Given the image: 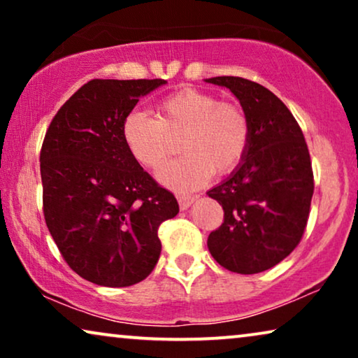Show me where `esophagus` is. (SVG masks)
Masks as SVG:
<instances>
[{
	"mask_svg": "<svg viewBox=\"0 0 358 358\" xmlns=\"http://www.w3.org/2000/svg\"><path fill=\"white\" fill-rule=\"evenodd\" d=\"M178 202H179L180 210H187L190 205L195 202V197H192V195H179Z\"/></svg>",
	"mask_w": 358,
	"mask_h": 358,
	"instance_id": "esophagus-1",
	"label": "esophagus"
}]
</instances>
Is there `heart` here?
<instances>
[{"label": "heart", "instance_id": "1", "mask_svg": "<svg viewBox=\"0 0 358 358\" xmlns=\"http://www.w3.org/2000/svg\"><path fill=\"white\" fill-rule=\"evenodd\" d=\"M182 158L164 166L158 179L176 190H192L217 174L241 164L251 141V124L241 107L220 102L199 90L174 92L156 107V119L131 110L122 122V140L140 166L158 169L173 153V140L182 136Z\"/></svg>", "mask_w": 358, "mask_h": 358}]
</instances>
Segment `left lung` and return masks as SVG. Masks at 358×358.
Returning <instances> with one entry per match:
<instances>
[{"instance_id": "obj_1", "label": "left lung", "mask_w": 358, "mask_h": 358, "mask_svg": "<svg viewBox=\"0 0 358 358\" xmlns=\"http://www.w3.org/2000/svg\"><path fill=\"white\" fill-rule=\"evenodd\" d=\"M205 81L228 87L251 124L241 164L207 192L224 212L208 251L231 272H264L283 261L305 231L315 190L310 151L295 117L267 87L238 76Z\"/></svg>"}]
</instances>
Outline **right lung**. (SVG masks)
I'll return each instance as SVG.
<instances>
[{
  "instance_id": "obj_1",
  "label": "right lung",
  "mask_w": 358,
  "mask_h": 358,
  "mask_svg": "<svg viewBox=\"0 0 358 358\" xmlns=\"http://www.w3.org/2000/svg\"><path fill=\"white\" fill-rule=\"evenodd\" d=\"M164 80H91L60 107L41 151L43 215L63 259L102 287L146 278L161 254L158 228L178 200L131 158L122 122Z\"/></svg>"
}]
</instances>
